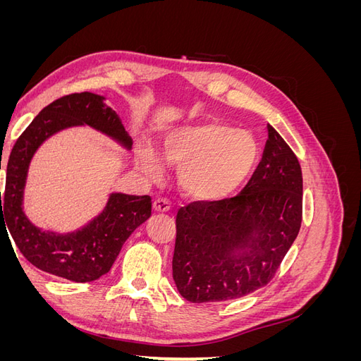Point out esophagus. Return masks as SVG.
<instances>
[{"label":"esophagus","instance_id":"34e87169","mask_svg":"<svg viewBox=\"0 0 361 361\" xmlns=\"http://www.w3.org/2000/svg\"><path fill=\"white\" fill-rule=\"evenodd\" d=\"M154 209L157 212H170L171 211V204L167 199H157L154 202Z\"/></svg>","mask_w":361,"mask_h":361}]
</instances>
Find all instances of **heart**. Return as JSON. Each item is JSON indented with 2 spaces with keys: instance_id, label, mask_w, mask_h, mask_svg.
I'll use <instances>...</instances> for the list:
<instances>
[{
  "instance_id": "1",
  "label": "heart",
  "mask_w": 361,
  "mask_h": 361,
  "mask_svg": "<svg viewBox=\"0 0 361 361\" xmlns=\"http://www.w3.org/2000/svg\"><path fill=\"white\" fill-rule=\"evenodd\" d=\"M161 155L166 162L179 166V187L187 197L218 203L232 197L253 173L259 145L247 130L206 120L169 130ZM162 159L149 145H140L138 166L150 178L162 174Z\"/></svg>"
}]
</instances>
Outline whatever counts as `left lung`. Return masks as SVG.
I'll return each mask as SVG.
<instances>
[{"mask_svg": "<svg viewBox=\"0 0 361 361\" xmlns=\"http://www.w3.org/2000/svg\"><path fill=\"white\" fill-rule=\"evenodd\" d=\"M267 129L264 155L241 194L178 212L173 280L185 300L227 301L265 286L298 236L300 162L277 130Z\"/></svg>", "mask_w": 361, "mask_h": 361, "instance_id": "8db88e82", "label": "left lung"}]
</instances>
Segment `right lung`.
<instances>
[{
	"instance_id": "obj_1",
	"label": "right lung",
	"mask_w": 361,
	"mask_h": 361,
	"mask_svg": "<svg viewBox=\"0 0 361 361\" xmlns=\"http://www.w3.org/2000/svg\"><path fill=\"white\" fill-rule=\"evenodd\" d=\"M78 126L97 130L125 150L133 149V138L104 96L84 92L54 101L35 117L12 149L0 223L6 220V232L9 231L32 265L57 277L85 283L111 269L126 239L150 216L152 200L149 195L114 191L99 214L72 232L47 231L30 220L24 194L32 157L52 135Z\"/></svg>"
}]
</instances>
